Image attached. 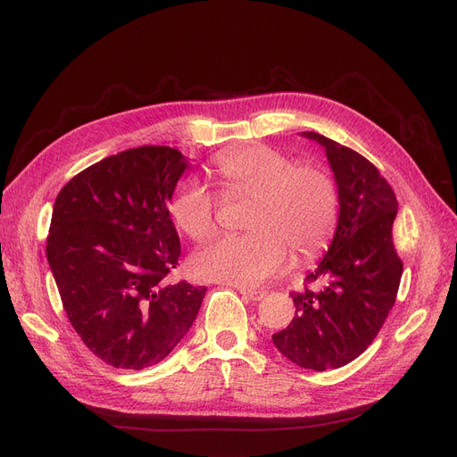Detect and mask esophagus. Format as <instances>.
Returning <instances> with one entry per match:
<instances>
[{
    "label": "esophagus",
    "instance_id": "1",
    "mask_svg": "<svg viewBox=\"0 0 457 457\" xmlns=\"http://www.w3.org/2000/svg\"><path fill=\"white\" fill-rule=\"evenodd\" d=\"M239 294L245 295L246 299L250 301H260L265 297V292L263 290H246V288H239Z\"/></svg>",
    "mask_w": 457,
    "mask_h": 457
}]
</instances>
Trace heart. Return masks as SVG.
Listing matches in <instances>:
<instances>
[{
  "label": "heart",
  "mask_w": 457,
  "mask_h": 457,
  "mask_svg": "<svg viewBox=\"0 0 457 457\" xmlns=\"http://www.w3.org/2000/svg\"><path fill=\"white\" fill-rule=\"evenodd\" d=\"M214 171L231 188L256 192L245 235H224L197 250L192 271L201 280L256 286L288 263L290 250L311 258L322 250L339 220V188L324 165L301 163L269 145L220 152ZM175 224L195 241L216 228V199L195 177L184 179L169 203Z\"/></svg>",
  "instance_id": "heart-1"
}]
</instances>
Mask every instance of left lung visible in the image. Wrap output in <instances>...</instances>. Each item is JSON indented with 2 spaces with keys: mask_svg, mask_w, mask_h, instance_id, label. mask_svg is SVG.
<instances>
[{
  "mask_svg": "<svg viewBox=\"0 0 457 457\" xmlns=\"http://www.w3.org/2000/svg\"><path fill=\"white\" fill-rule=\"evenodd\" d=\"M301 135L326 152L339 188V220L324 258L307 275L320 286L290 294L295 316L273 343L295 365L326 370L356 360L394 307L403 273L392 241L397 199L358 152L314 131Z\"/></svg>",
  "mask_w": 457,
  "mask_h": 457,
  "instance_id": "obj_1",
  "label": "left lung"
}]
</instances>
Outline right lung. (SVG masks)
Listing matches in <instances>:
<instances>
[{"label":"right lung","instance_id":"obj_1","mask_svg":"<svg viewBox=\"0 0 457 457\" xmlns=\"http://www.w3.org/2000/svg\"><path fill=\"white\" fill-rule=\"evenodd\" d=\"M186 169L175 148H129L84 169L54 201L46 260L65 314L116 369L169 356L205 297V286L165 280L180 256L167 207Z\"/></svg>","mask_w":457,"mask_h":457}]
</instances>
